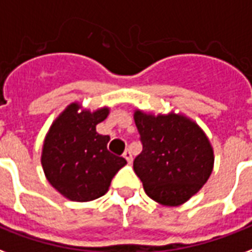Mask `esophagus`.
<instances>
[{
  "label": "esophagus",
  "instance_id": "esophagus-1",
  "mask_svg": "<svg viewBox=\"0 0 252 252\" xmlns=\"http://www.w3.org/2000/svg\"><path fill=\"white\" fill-rule=\"evenodd\" d=\"M123 156H124V158H126V161H128V162H132V161H133V156H132V152L129 151V149H126V152H124V155H123Z\"/></svg>",
  "mask_w": 252,
  "mask_h": 252
}]
</instances>
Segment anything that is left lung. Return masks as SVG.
Returning a JSON list of instances; mask_svg holds the SVG:
<instances>
[{"instance_id": "8db88e82", "label": "left lung", "mask_w": 252, "mask_h": 252, "mask_svg": "<svg viewBox=\"0 0 252 252\" xmlns=\"http://www.w3.org/2000/svg\"><path fill=\"white\" fill-rule=\"evenodd\" d=\"M143 152L133 161L134 173L153 201L178 206L210 177L214 153L206 134L190 119L169 113L134 112Z\"/></svg>"}]
</instances>
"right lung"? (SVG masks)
I'll list each match as a JSON object with an SVG mask.
<instances>
[{
	"mask_svg": "<svg viewBox=\"0 0 252 252\" xmlns=\"http://www.w3.org/2000/svg\"><path fill=\"white\" fill-rule=\"evenodd\" d=\"M79 109L78 103H72L50 126L41 162L53 188L71 201L86 202L108 191L113 176L126 161L108 151L109 136L96 132L109 109Z\"/></svg>",
	"mask_w": 252,
	"mask_h": 252,
	"instance_id": "obj_1",
	"label": "right lung"
}]
</instances>
